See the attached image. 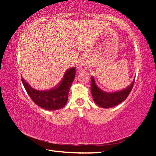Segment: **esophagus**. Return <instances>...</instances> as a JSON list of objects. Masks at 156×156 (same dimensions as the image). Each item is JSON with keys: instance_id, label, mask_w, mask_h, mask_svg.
Wrapping results in <instances>:
<instances>
[{"instance_id": "34e87169", "label": "esophagus", "mask_w": 156, "mask_h": 156, "mask_svg": "<svg viewBox=\"0 0 156 156\" xmlns=\"http://www.w3.org/2000/svg\"><path fill=\"white\" fill-rule=\"evenodd\" d=\"M87 67V65L85 62H84L83 61H80V62L78 63V65H77V69L78 70L80 71H83V70H85Z\"/></svg>"}]
</instances>
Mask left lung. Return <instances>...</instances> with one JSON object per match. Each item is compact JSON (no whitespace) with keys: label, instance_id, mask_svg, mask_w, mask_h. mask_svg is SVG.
Here are the masks:
<instances>
[{"label":"left lung","instance_id":"1","mask_svg":"<svg viewBox=\"0 0 156 156\" xmlns=\"http://www.w3.org/2000/svg\"><path fill=\"white\" fill-rule=\"evenodd\" d=\"M134 83H135V80L133 81L130 86L122 91L113 92V93H107L98 87L94 77L91 76V91L93 99L97 105L102 108L115 107L126 100L132 90Z\"/></svg>","mask_w":156,"mask_h":156}]
</instances>
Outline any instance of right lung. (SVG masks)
Instances as JSON below:
<instances>
[{"label":"right lung","instance_id":"obj_1","mask_svg":"<svg viewBox=\"0 0 156 156\" xmlns=\"http://www.w3.org/2000/svg\"><path fill=\"white\" fill-rule=\"evenodd\" d=\"M76 69H69L64 77L56 87L46 91H38L33 89L22 78L21 80L31 100L38 105L46 110H56L65 106L68 100L69 91L75 78Z\"/></svg>","mask_w":156,"mask_h":156}]
</instances>
